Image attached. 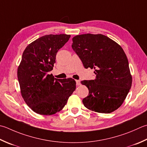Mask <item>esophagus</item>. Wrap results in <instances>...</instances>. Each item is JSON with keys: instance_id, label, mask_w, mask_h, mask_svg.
<instances>
[{"instance_id": "obj_1", "label": "esophagus", "mask_w": 147, "mask_h": 147, "mask_svg": "<svg viewBox=\"0 0 147 147\" xmlns=\"http://www.w3.org/2000/svg\"><path fill=\"white\" fill-rule=\"evenodd\" d=\"M76 85L77 86H79L81 85V83H80V80H76Z\"/></svg>"}]
</instances>
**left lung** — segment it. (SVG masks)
I'll return each instance as SVG.
<instances>
[{
	"label": "left lung",
	"mask_w": 147,
	"mask_h": 147,
	"mask_svg": "<svg viewBox=\"0 0 147 147\" xmlns=\"http://www.w3.org/2000/svg\"><path fill=\"white\" fill-rule=\"evenodd\" d=\"M72 48L85 68L95 70L96 78L81 82L89 91L83 105L102 113L117 110L132 85L128 60L122 47L102 34H85L73 37Z\"/></svg>",
	"instance_id": "1"
}]
</instances>
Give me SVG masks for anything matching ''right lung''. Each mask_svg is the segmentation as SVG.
I'll list each match as a JSON object with an SVG mask.
<instances>
[{
	"instance_id": "obj_1",
	"label": "right lung",
	"mask_w": 147,
	"mask_h": 147,
	"mask_svg": "<svg viewBox=\"0 0 147 147\" xmlns=\"http://www.w3.org/2000/svg\"><path fill=\"white\" fill-rule=\"evenodd\" d=\"M67 34H49L39 37L26 47L18 68L22 97L30 108L43 115L62 110L76 89L72 78L57 79L53 69L56 55L69 39Z\"/></svg>"
}]
</instances>
